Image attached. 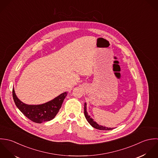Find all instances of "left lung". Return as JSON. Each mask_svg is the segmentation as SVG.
<instances>
[{
	"label": "left lung",
	"mask_w": 158,
	"mask_h": 158,
	"mask_svg": "<svg viewBox=\"0 0 158 158\" xmlns=\"http://www.w3.org/2000/svg\"><path fill=\"white\" fill-rule=\"evenodd\" d=\"M84 115H85V117L87 120V122L90 123V125L92 127H94V128H96L97 129H99V130H112L114 128H111V127H106V126H101V125H98L95 121L94 120V119H92L90 115H89L88 113H87V104L86 102H85L84 104Z\"/></svg>",
	"instance_id": "8db88e82"
}]
</instances>
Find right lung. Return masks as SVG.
Wrapping results in <instances>:
<instances>
[{"label": "right lung", "instance_id": "right-lung-1", "mask_svg": "<svg viewBox=\"0 0 158 158\" xmlns=\"http://www.w3.org/2000/svg\"><path fill=\"white\" fill-rule=\"evenodd\" d=\"M68 94L65 92L53 99L42 104L29 105L20 101L13 89V98L16 107L29 120L37 123H41L52 120L62 107L63 100Z\"/></svg>", "mask_w": 158, "mask_h": 158}]
</instances>
